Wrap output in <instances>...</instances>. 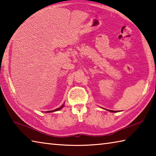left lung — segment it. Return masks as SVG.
Returning a JSON list of instances; mask_svg holds the SVG:
<instances>
[{
  "instance_id": "obj_1",
  "label": "left lung",
  "mask_w": 156,
  "mask_h": 156,
  "mask_svg": "<svg viewBox=\"0 0 156 156\" xmlns=\"http://www.w3.org/2000/svg\"><path fill=\"white\" fill-rule=\"evenodd\" d=\"M109 111L112 112H117V111H111V110H109Z\"/></svg>"
}]
</instances>
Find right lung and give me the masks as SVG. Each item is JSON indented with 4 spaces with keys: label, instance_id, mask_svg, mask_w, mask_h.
Returning <instances> with one entry per match:
<instances>
[{
    "label": "right lung",
    "instance_id": "obj_1",
    "mask_svg": "<svg viewBox=\"0 0 156 156\" xmlns=\"http://www.w3.org/2000/svg\"><path fill=\"white\" fill-rule=\"evenodd\" d=\"M63 107H64V105H63L62 106H61V107H59V108H56V109H55V110H54V111H47V112H54V111H58V110H60V109H61L62 108H63Z\"/></svg>",
    "mask_w": 156,
    "mask_h": 156
}]
</instances>
